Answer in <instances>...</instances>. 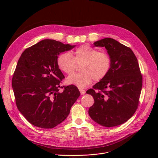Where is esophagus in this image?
I'll return each instance as SVG.
<instances>
[{"label": "esophagus", "mask_w": 158, "mask_h": 158, "mask_svg": "<svg viewBox=\"0 0 158 158\" xmlns=\"http://www.w3.org/2000/svg\"><path fill=\"white\" fill-rule=\"evenodd\" d=\"M80 92L81 95H84L85 93V91L84 89H80Z\"/></svg>", "instance_id": "obj_1"}]
</instances>
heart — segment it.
Listing matches in <instances>:
<instances>
[{
  "instance_id": "heart-1",
  "label": "heart",
  "mask_w": 158,
  "mask_h": 158,
  "mask_svg": "<svg viewBox=\"0 0 158 158\" xmlns=\"http://www.w3.org/2000/svg\"><path fill=\"white\" fill-rule=\"evenodd\" d=\"M56 64L63 73L72 74L80 65V73L71 75L66 79V83L74 85L80 89L89 85L94 80L98 82L104 78L111 68V57L107 52H99L98 49L88 45L80 46L74 53H61L56 59Z\"/></svg>"
}]
</instances>
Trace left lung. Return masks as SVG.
Returning a JSON list of instances; mask_svg holds the SVG:
<instances>
[{"label": "left lung", "instance_id": "1", "mask_svg": "<svg viewBox=\"0 0 158 158\" xmlns=\"http://www.w3.org/2000/svg\"><path fill=\"white\" fill-rule=\"evenodd\" d=\"M94 45L105 47L112 64L106 77L86 92L94 99L88 113L100 125L116 127L127 122L137 109L142 85L139 64L129 47L112 38L97 41Z\"/></svg>", "mask_w": 158, "mask_h": 158}]
</instances>
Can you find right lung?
<instances>
[{
	"label": "right lung",
	"mask_w": 158,
	"mask_h": 158,
	"mask_svg": "<svg viewBox=\"0 0 158 158\" xmlns=\"http://www.w3.org/2000/svg\"><path fill=\"white\" fill-rule=\"evenodd\" d=\"M76 45L44 40L26 49L18 61L12 80L16 103L31 125L52 128L64 121L80 96L74 85L59 92L64 76L56 64L58 55Z\"/></svg>",
	"instance_id": "1"
}]
</instances>
